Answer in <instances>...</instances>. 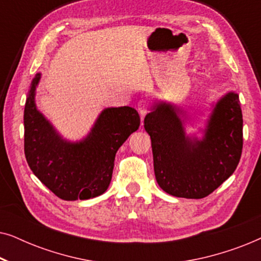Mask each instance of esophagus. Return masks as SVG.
<instances>
[{
  "label": "esophagus",
  "instance_id": "esophagus-1",
  "mask_svg": "<svg viewBox=\"0 0 261 261\" xmlns=\"http://www.w3.org/2000/svg\"><path fill=\"white\" fill-rule=\"evenodd\" d=\"M138 110L141 116H145L148 113V101L146 98H141L138 102Z\"/></svg>",
  "mask_w": 261,
  "mask_h": 261
}]
</instances>
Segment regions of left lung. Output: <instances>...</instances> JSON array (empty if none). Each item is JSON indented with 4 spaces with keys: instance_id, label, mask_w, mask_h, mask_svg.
<instances>
[{
    "instance_id": "left-lung-1",
    "label": "left lung",
    "mask_w": 261,
    "mask_h": 261,
    "mask_svg": "<svg viewBox=\"0 0 261 261\" xmlns=\"http://www.w3.org/2000/svg\"><path fill=\"white\" fill-rule=\"evenodd\" d=\"M180 113L178 107L160 102L145 117L155 179L176 197L203 198L228 179L240 162L244 139L239 95L228 92L216 103L202 140L185 135Z\"/></svg>"
}]
</instances>
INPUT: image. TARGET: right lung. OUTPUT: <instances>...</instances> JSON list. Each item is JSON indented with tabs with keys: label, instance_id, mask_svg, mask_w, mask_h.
<instances>
[{
	"label": "right lung",
	"instance_id": "obj_1",
	"mask_svg": "<svg viewBox=\"0 0 261 261\" xmlns=\"http://www.w3.org/2000/svg\"><path fill=\"white\" fill-rule=\"evenodd\" d=\"M37 73L24 105V155L28 166L56 196L65 201L97 197L108 189L115 154L140 126L132 107L107 108L88 137L78 142L64 140L35 106Z\"/></svg>",
	"mask_w": 261,
	"mask_h": 261
}]
</instances>
